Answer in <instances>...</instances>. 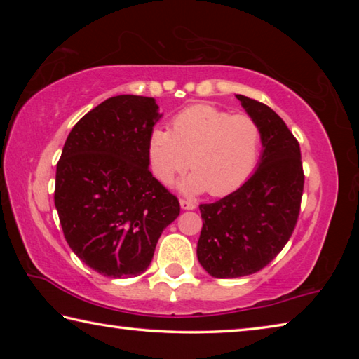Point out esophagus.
Returning <instances> with one entry per match:
<instances>
[{"mask_svg":"<svg viewBox=\"0 0 359 359\" xmlns=\"http://www.w3.org/2000/svg\"><path fill=\"white\" fill-rule=\"evenodd\" d=\"M180 208L184 210H193L194 208H196V204H194L193 201H188V199H180Z\"/></svg>","mask_w":359,"mask_h":359,"instance_id":"esophagus-1","label":"esophagus"}]
</instances>
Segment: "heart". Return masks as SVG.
Wrapping results in <instances>:
<instances>
[{"label":"heart","instance_id":"1","mask_svg":"<svg viewBox=\"0 0 359 359\" xmlns=\"http://www.w3.org/2000/svg\"><path fill=\"white\" fill-rule=\"evenodd\" d=\"M149 149L151 168L163 184H171L190 165L193 174L180 184L182 191L224 196L244 185L257 168L261 128L247 114L194 104L175 115L171 131L151 133Z\"/></svg>","mask_w":359,"mask_h":359}]
</instances>
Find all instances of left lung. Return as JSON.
<instances>
[{"mask_svg":"<svg viewBox=\"0 0 359 359\" xmlns=\"http://www.w3.org/2000/svg\"><path fill=\"white\" fill-rule=\"evenodd\" d=\"M261 128L263 155L244 185L201 204L198 259L212 277L255 274L274 259L293 234L301 210L304 171L293 133L269 106L236 95Z\"/></svg>","mask_w":359,"mask_h":359,"instance_id":"left-lung-1","label":"left lung"}]
</instances>
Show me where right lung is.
<instances>
[{
  "label": "right lung",
  "mask_w": 359,
  "mask_h": 359,
  "mask_svg": "<svg viewBox=\"0 0 359 359\" xmlns=\"http://www.w3.org/2000/svg\"><path fill=\"white\" fill-rule=\"evenodd\" d=\"M154 98L118 95L77 121L57 165L55 208L65 239L102 276L136 277L180 214L177 196L151 172Z\"/></svg>",
  "instance_id": "obj_1"
}]
</instances>
